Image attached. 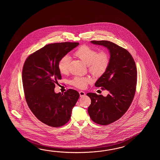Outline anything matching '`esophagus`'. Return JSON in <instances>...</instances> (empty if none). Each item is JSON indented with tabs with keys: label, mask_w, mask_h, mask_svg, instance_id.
<instances>
[{
	"label": "esophagus",
	"mask_w": 160,
	"mask_h": 160,
	"mask_svg": "<svg viewBox=\"0 0 160 160\" xmlns=\"http://www.w3.org/2000/svg\"><path fill=\"white\" fill-rule=\"evenodd\" d=\"M79 95H80L81 97H83V96L85 95V92H83V91L79 92Z\"/></svg>",
	"instance_id": "1"
}]
</instances>
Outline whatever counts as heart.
<instances>
[{
	"mask_svg": "<svg viewBox=\"0 0 160 160\" xmlns=\"http://www.w3.org/2000/svg\"><path fill=\"white\" fill-rule=\"evenodd\" d=\"M74 55L88 65L89 72L96 77L102 75L109 66L110 58L108 52L105 51L97 52L95 49L86 45L79 47ZM70 60V57L66 55L62 57L58 62V69L62 74L68 73ZM91 81L92 79L88 77H76L71 81V83L78 88H85Z\"/></svg>",
	"mask_w": 160,
	"mask_h": 160,
	"instance_id": "obj_1",
	"label": "heart"
}]
</instances>
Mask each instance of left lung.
<instances>
[{
    "label": "left lung",
    "mask_w": 160,
    "mask_h": 160,
    "mask_svg": "<svg viewBox=\"0 0 160 160\" xmlns=\"http://www.w3.org/2000/svg\"><path fill=\"white\" fill-rule=\"evenodd\" d=\"M94 44L107 48L110 62L105 72L95 82L109 92L106 97L88 92L91 99L88 112L96 123L109 125L119 119L133 101L137 85V68L132 56L126 49L112 42L92 41Z\"/></svg>",
    "instance_id": "1"
}]
</instances>
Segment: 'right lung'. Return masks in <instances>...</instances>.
I'll list each match as a JSON object with an SVG mask.
<instances>
[{
	"label": "right lung",
	"mask_w": 160,
	"mask_h": 160,
	"mask_svg": "<svg viewBox=\"0 0 160 160\" xmlns=\"http://www.w3.org/2000/svg\"><path fill=\"white\" fill-rule=\"evenodd\" d=\"M77 42L44 46L26 59L22 70L25 98L31 111L42 122L57 128L68 122L79 94L72 89L55 93V84L61 79L58 62L78 46Z\"/></svg>",
	"instance_id": "1"
}]
</instances>
